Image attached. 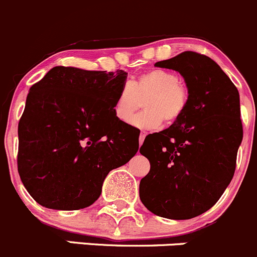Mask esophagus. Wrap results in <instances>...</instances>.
Segmentation results:
<instances>
[{
    "mask_svg": "<svg viewBox=\"0 0 257 257\" xmlns=\"http://www.w3.org/2000/svg\"><path fill=\"white\" fill-rule=\"evenodd\" d=\"M145 137H146V132H145V131H141V134H140V137H139V142H140V145L144 144Z\"/></svg>",
    "mask_w": 257,
    "mask_h": 257,
    "instance_id": "esophagus-1",
    "label": "esophagus"
}]
</instances>
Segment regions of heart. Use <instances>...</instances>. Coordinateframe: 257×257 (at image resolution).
<instances>
[{"instance_id": "obj_1", "label": "heart", "mask_w": 257, "mask_h": 257, "mask_svg": "<svg viewBox=\"0 0 257 257\" xmlns=\"http://www.w3.org/2000/svg\"><path fill=\"white\" fill-rule=\"evenodd\" d=\"M142 100L145 110L135 115L130 123L137 128H157L162 122L172 125L184 115L189 104V91L172 71H146L120 89L113 104V115L118 121L126 122L141 107Z\"/></svg>"}]
</instances>
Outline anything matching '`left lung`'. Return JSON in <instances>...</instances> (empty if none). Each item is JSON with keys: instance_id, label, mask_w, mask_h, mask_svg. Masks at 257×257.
Instances as JSON below:
<instances>
[{"instance_id": "left-lung-1", "label": "left lung", "mask_w": 257, "mask_h": 257, "mask_svg": "<svg viewBox=\"0 0 257 257\" xmlns=\"http://www.w3.org/2000/svg\"><path fill=\"white\" fill-rule=\"evenodd\" d=\"M155 65L183 76L189 104L173 125L145 139L140 152L151 169L140 182V198L156 215L184 220L209 210L231 182L242 141L239 91L199 53L183 52Z\"/></svg>"}]
</instances>
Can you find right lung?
I'll list each match as a JSON object with an SVG mask.
<instances>
[{"label": "right lung", "mask_w": 257, "mask_h": 257, "mask_svg": "<svg viewBox=\"0 0 257 257\" xmlns=\"http://www.w3.org/2000/svg\"><path fill=\"white\" fill-rule=\"evenodd\" d=\"M123 70L54 67L30 89L18 123V173L37 203L78 210L101 194L104 179L139 151V130L113 104Z\"/></svg>", "instance_id": "1"}]
</instances>
